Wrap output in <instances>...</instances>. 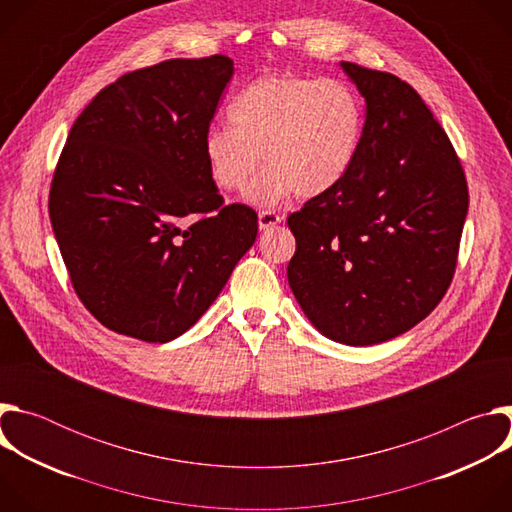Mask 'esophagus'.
Masks as SVG:
<instances>
[{"mask_svg":"<svg viewBox=\"0 0 512 512\" xmlns=\"http://www.w3.org/2000/svg\"><path fill=\"white\" fill-rule=\"evenodd\" d=\"M281 221H283V216L277 214V212H273V210H261V212H259V229H261V231H267V229L279 225Z\"/></svg>","mask_w":512,"mask_h":512,"instance_id":"1","label":"esophagus"}]
</instances>
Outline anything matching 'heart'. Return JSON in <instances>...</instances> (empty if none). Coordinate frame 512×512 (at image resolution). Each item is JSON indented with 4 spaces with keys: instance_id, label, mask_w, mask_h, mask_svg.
I'll list each match as a JSON object with an SVG mask.
<instances>
[{
    "instance_id": "obj_1",
    "label": "heart",
    "mask_w": 512,
    "mask_h": 512,
    "mask_svg": "<svg viewBox=\"0 0 512 512\" xmlns=\"http://www.w3.org/2000/svg\"><path fill=\"white\" fill-rule=\"evenodd\" d=\"M231 125L204 135V158L218 188L241 192L263 162L249 198L277 204L291 192L316 198L352 170L364 131L356 93L336 79L265 75L229 105Z\"/></svg>"
}]
</instances>
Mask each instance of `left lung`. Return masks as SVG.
Masks as SVG:
<instances>
[{"instance_id": "obj_1", "label": "left lung", "mask_w": 512, "mask_h": 512, "mask_svg": "<svg viewBox=\"0 0 512 512\" xmlns=\"http://www.w3.org/2000/svg\"><path fill=\"white\" fill-rule=\"evenodd\" d=\"M367 103L348 176L287 216V281L330 340L371 346L419 324L452 283L468 184L452 141L391 72L340 62Z\"/></svg>"}]
</instances>
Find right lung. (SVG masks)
I'll return each mask as SVG.
<instances>
[{
  "label": "right lung",
  "instance_id": "right-lung-1",
  "mask_svg": "<svg viewBox=\"0 0 512 512\" xmlns=\"http://www.w3.org/2000/svg\"><path fill=\"white\" fill-rule=\"evenodd\" d=\"M231 77L223 54L127 72L66 137L50 184L52 231L79 300L117 334H184L257 239V212L225 206L204 158Z\"/></svg>",
  "mask_w": 512,
  "mask_h": 512
}]
</instances>
